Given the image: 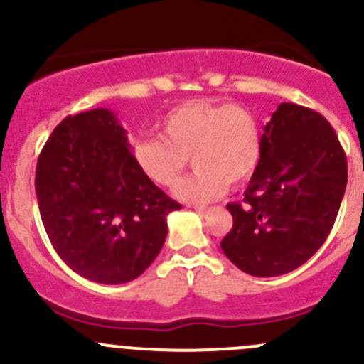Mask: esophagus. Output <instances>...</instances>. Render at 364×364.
<instances>
[{
	"label": "esophagus",
	"instance_id": "34e87169",
	"mask_svg": "<svg viewBox=\"0 0 364 364\" xmlns=\"http://www.w3.org/2000/svg\"><path fill=\"white\" fill-rule=\"evenodd\" d=\"M196 211L199 213L200 216H208L209 215V208H203V205H196Z\"/></svg>",
	"mask_w": 364,
	"mask_h": 364
}]
</instances>
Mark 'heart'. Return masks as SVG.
<instances>
[{
	"label": "heart",
	"instance_id": "1",
	"mask_svg": "<svg viewBox=\"0 0 364 364\" xmlns=\"http://www.w3.org/2000/svg\"><path fill=\"white\" fill-rule=\"evenodd\" d=\"M161 134L132 144L137 167L149 181L172 188L188 165L196 172L176 188L186 203L220 199L230 185L252 178L262 159V130L248 109L234 104L192 100L167 112Z\"/></svg>",
	"mask_w": 364,
	"mask_h": 364
}]
</instances>
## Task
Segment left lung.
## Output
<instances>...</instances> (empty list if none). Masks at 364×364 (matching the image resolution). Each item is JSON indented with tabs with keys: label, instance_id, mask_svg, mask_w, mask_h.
Here are the masks:
<instances>
[{
	"label": "left lung",
	"instance_id": "obj_1",
	"mask_svg": "<svg viewBox=\"0 0 364 364\" xmlns=\"http://www.w3.org/2000/svg\"><path fill=\"white\" fill-rule=\"evenodd\" d=\"M347 186V159L324 116L280 104L264 127L262 159L230 203L232 229L222 250L252 277L294 271L324 245Z\"/></svg>",
	"mask_w": 364,
	"mask_h": 364
}]
</instances>
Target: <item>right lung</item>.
<instances>
[{
    "label": "right lung",
    "mask_w": 364,
    "mask_h": 364,
    "mask_svg": "<svg viewBox=\"0 0 364 364\" xmlns=\"http://www.w3.org/2000/svg\"><path fill=\"white\" fill-rule=\"evenodd\" d=\"M36 200L54 250L80 277L105 285L141 277L181 209L137 167L116 112L93 109L54 128L36 164Z\"/></svg>",
    "instance_id": "obj_1"
}]
</instances>
